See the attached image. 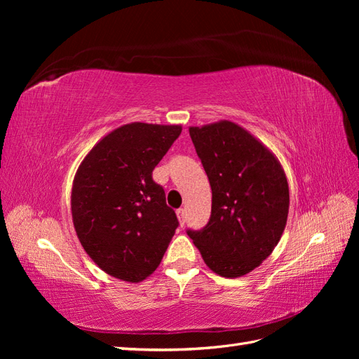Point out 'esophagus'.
I'll return each mask as SVG.
<instances>
[{
	"label": "esophagus",
	"mask_w": 359,
	"mask_h": 359,
	"mask_svg": "<svg viewBox=\"0 0 359 359\" xmlns=\"http://www.w3.org/2000/svg\"><path fill=\"white\" fill-rule=\"evenodd\" d=\"M177 217H178V222H180V224H181V226H184V223H186V210L180 208V210L177 211Z\"/></svg>",
	"instance_id": "esophagus-1"
}]
</instances>
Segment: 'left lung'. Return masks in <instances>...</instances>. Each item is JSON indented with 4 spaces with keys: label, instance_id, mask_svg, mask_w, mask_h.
<instances>
[{
    "label": "left lung",
    "instance_id": "left-lung-1",
    "mask_svg": "<svg viewBox=\"0 0 359 359\" xmlns=\"http://www.w3.org/2000/svg\"><path fill=\"white\" fill-rule=\"evenodd\" d=\"M212 191L210 222L189 236L215 274L252 273L273 253L286 227L289 186L273 151L236 123L189 128Z\"/></svg>",
    "mask_w": 359,
    "mask_h": 359
}]
</instances>
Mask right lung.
<instances>
[{
    "instance_id": "right-lung-1",
    "label": "right lung",
    "mask_w": 359,
    "mask_h": 359,
    "mask_svg": "<svg viewBox=\"0 0 359 359\" xmlns=\"http://www.w3.org/2000/svg\"><path fill=\"white\" fill-rule=\"evenodd\" d=\"M181 130L180 124H124L102 137L76 170V235L93 262L118 280L139 283L153 274L178 227L153 170Z\"/></svg>"
}]
</instances>
